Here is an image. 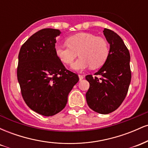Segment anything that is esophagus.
I'll return each mask as SVG.
<instances>
[{
	"label": "esophagus",
	"mask_w": 148,
	"mask_h": 148,
	"mask_svg": "<svg viewBox=\"0 0 148 148\" xmlns=\"http://www.w3.org/2000/svg\"><path fill=\"white\" fill-rule=\"evenodd\" d=\"M79 80H80V81H81V80L84 79V76H83V75H79Z\"/></svg>",
	"instance_id": "34e87169"
}]
</instances>
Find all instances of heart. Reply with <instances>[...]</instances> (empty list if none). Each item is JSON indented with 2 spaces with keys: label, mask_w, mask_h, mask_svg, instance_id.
Returning <instances> with one entry per match:
<instances>
[{
  "label": "heart",
  "mask_w": 148,
  "mask_h": 148,
  "mask_svg": "<svg viewBox=\"0 0 148 148\" xmlns=\"http://www.w3.org/2000/svg\"><path fill=\"white\" fill-rule=\"evenodd\" d=\"M66 43L67 45L55 46L56 55L63 63L70 64L79 53L80 58L71 66L74 71L84 70L90 66L92 68L99 67L108 56V47L106 40L92 33H77L68 37Z\"/></svg>",
  "instance_id": "obj_1"
}]
</instances>
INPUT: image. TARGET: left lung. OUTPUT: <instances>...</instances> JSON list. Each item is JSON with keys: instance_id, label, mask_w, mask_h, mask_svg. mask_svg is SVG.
<instances>
[{"instance_id": "1", "label": "left lung", "mask_w": 148, "mask_h": 148, "mask_svg": "<svg viewBox=\"0 0 148 148\" xmlns=\"http://www.w3.org/2000/svg\"><path fill=\"white\" fill-rule=\"evenodd\" d=\"M103 35L110 45L106 62L93 77L87 75L90 88L86 94L88 106L101 114H108L121 105L128 92L132 73L130 54L123 40L113 30L104 28Z\"/></svg>"}]
</instances>
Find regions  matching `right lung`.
Listing matches in <instances>:
<instances>
[{"instance_id": "add662e5", "label": "right lung", "mask_w": 148, "mask_h": 148, "mask_svg": "<svg viewBox=\"0 0 148 148\" xmlns=\"http://www.w3.org/2000/svg\"><path fill=\"white\" fill-rule=\"evenodd\" d=\"M58 29L37 31L22 45L18 53L17 79L23 100L30 109L52 116L65 107L69 93L79 81L56 56Z\"/></svg>"}]
</instances>
